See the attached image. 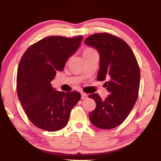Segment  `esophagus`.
Returning a JSON list of instances; mask_svg holds the SVG:
<instances>
[{"instance_id": "34e87169", "label": "esophagus", "mask_w": 161, "mask_h": 161, "mask_svg": "<svg viewBox=\"0 0 161 161\" xmlns=\"http://www.w3.org/2000/svg\"><path fill=\"white\" fill-rule=\"evenodd\" d=\"M87 98H88V94L86 93H81V99H86Z\"/></svg>"}]
</instances>
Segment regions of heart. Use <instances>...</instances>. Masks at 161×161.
Masks as SVG:
<instances>
[{"mask_svg": "<svg viewBox=\"0 0 161 161\" xmlns=\"http://www.w3.org/2000/svg\"><path fill=\"white\" fill-rule=\"evenodd\" d=\"M93 51H95V50H94V49H92V48H91V47H87V48L85 49V50H84L83 54H87V53H92V52H93Z\"/></svg>", "mask_w": 161, "mask_h": 161, "instance_id": "heart-1", "label": "heart"}]
</instances>
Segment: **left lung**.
<instances>
[{"label":"left lung","instance_id":"8db88e82","mask_svg":"<svg viewBox=\"0 0 161 161\" xmlns=\"http://www.w3.org/2000/svg\"><path fill=\"white\" fill-rule=\"evenodd\" d=\"M85 44L100 54L97 80L103 81L109 95L102 100L97 93L89 95L96 108L89 114L92 124L102 129L119 126L129 116L138 97L141 73L138 62L127 43L108 32L89 36Z\"/></svg>","mask_w":161,"mask_h":161}]
</instances>
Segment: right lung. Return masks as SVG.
<instances>
[{
    "instance_id": "right-lung-1",
    "label": "right lung",
    "mask_w": 161,
    "mask_h": 161,
    "mask_svg": "<svg viewBox=\"0 0 161 161\" xmlns=\"http://www.w3.org/2000/svg\"><path fill=\"white\" fill-rule=\"evenodd\" d=\"M83 37L50 36L27 49L19 63L17 94L24 111L35 126L57 131L66 126L80 92H59L50 82L80 47Z\"/></svg>"
}]
</instances>
